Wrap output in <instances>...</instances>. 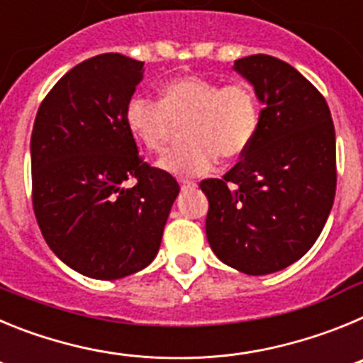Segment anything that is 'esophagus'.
I'll return each mask as SVG.
<instances>
[{
    "label": "esophagus",
    "instance_id": "34e87169",
    "mask_svg": "<svg viewBox=\"0 0 363 363\" xmlns=\"http://www.w3.org/2000/svg\"><path fill=\"white\" fill-rule=\"evenodd\" d=\"M179 185H182V191H189V189L196 187V184H194V182H189V179H179Z\"/></svg>",
    "mask_w": 363,
    "mask_h": 363
}]
</instances>
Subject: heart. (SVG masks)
<instances>
[{"mask_svg":"<svg viewBox=\"0 0 363 363\" xmlns=\"http://www.w3.org/2000/svg\"><path fill=\"white\" fill-rule=\"evenodd\" d=\"M187 145L160 158L162 171L174 176H203L225 160L242 158L259 127V104L245 83L221 85L201 76H182L167 83L162 101L133 96L125 108V123L138 142L160 152L176 125L185 123Z\"/></svg>","mask_w":363,"mask_h":363,"instance_id":"1","label":"heart"}]
</instances>
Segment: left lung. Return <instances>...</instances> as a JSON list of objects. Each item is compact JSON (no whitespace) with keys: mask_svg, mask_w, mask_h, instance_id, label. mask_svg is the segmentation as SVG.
<instances>
[{"mask_svg":"<svg viewBox=\"0 0 363 363\" xmlns=\"http://www.w3.org/2000/svg\"><path fill=\"white\" fill-rule=\"evenodd\" d=\"M251 83L259 127L223 179H203L205 233L229 267L262 277L289 267L325 225L336 191V138L325 99L289 63L267 54L236 60Z\"/></svg>","mask_w":363,"mask_h":363,"instance_id":"8db88e82","label":"left lung"}]
</instances>
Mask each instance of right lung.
<instances>
[{"mask_svg": "<svg viewBox=\"0 0 363 363\" xmlns=\"http://www.w3.org/2000/svg\"><path fill=\"white\" fill-rule=\"evenodd\" d=\"M142 79L133 57L85 60L52 86L32 129L38 225L63 264L94 280L129 277L156 258L179 192L169 172L142 162L125 123Z\"/></svg>", "mask_w": 363, "mask_h": 363, "instance_id": "1", "label": "right lung"}]
</instances>
